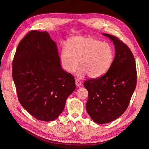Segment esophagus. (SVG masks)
<instances>
[{"label": "esophagus", "mask_w": 149, "mask_h": 149, "mask_svg": "<svg viewBox=\"0 0 149 149\" xmlns=\"http://www.w3.org/2000/svg\"><path fill=\"white\" fill-rule=\"evenodd\" d=\"M75 85H76L77 87H81V86L82 85V83L79 80L75 79Z\"/></svg>", "instance_id": "1"}]
</instances>
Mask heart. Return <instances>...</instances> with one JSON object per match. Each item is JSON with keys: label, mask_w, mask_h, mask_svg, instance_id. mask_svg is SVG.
<instances>
[{"label": "heart", "mask_w": 149, "mask_h": 149, "mask_svg": "<svg viewBox=\"0 0 149 149\" xmlns=\"http://www.w3.org/2000/svg\"><path fill=\"white\" fill-rule=\"evenodd\" d=\"M67 47H63L60 52L62 68L82 78L88 74L91 78L104 75L111 68L114 59V49L108 42L90 36H77L70 38Z\"/></svg>", "instance_id": "1"}]
</instances>
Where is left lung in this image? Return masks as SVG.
Listing matches in <instances>:
<instances>
[{
    "label": "left lung",
    "instance_id": "left-lung-1",
    "mask_svg": "<svg viewBox=\"0 0 149 149\" xmlns=\"http://www.w3.org/2000/svg\"><path fill=\"white\" fill-rule=\"evenodd\" d=\"M102 35L115 46L113 63L103 76L84 83L88 92L87 111L94 122L100 124L111 122L125 112L137 82L136 65L131 50L114 36Z\"/></svg>",
    "mask_w": 149,
    "mask_h": 149
}]
</instances>
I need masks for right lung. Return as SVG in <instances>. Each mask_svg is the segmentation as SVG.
Segmentation results:
<instances>
[{
  "instance_id": "obj_1",
  "label": "right lung",
  "mask_w": 149,
  "mask_h": 149,
  "mask_svg": "<svg viewBox=\"0 0 149 149\" xmlns=\"http://www.w3.org/2000/svg\"><path fill=\"white\" fill-rule=\"evenodd\" d=\"M12 77L20 104L44 121L58 118L76 88L73 75L61 68L56 42L46 31H32L20 42Z\"/></svg>"
}]
</instances>
